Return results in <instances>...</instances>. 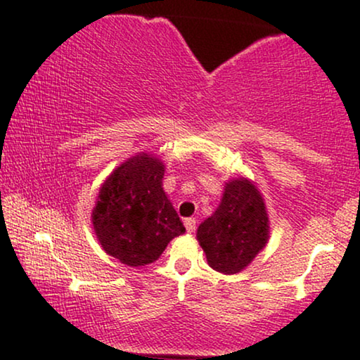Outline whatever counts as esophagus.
Here are the masks:
<instances>
[{
	"mask_svg": "<svg viewBox=\"0 0 360 360\" xmlns=\"http://www.w3.org/2000/svg\"><path fill=\"white\" fill-rule=\"evenodd\" d=\"M184 225H186V230H188L189 233H193L195 230V219L194 217H189L184 220Z\"/></svg>",
	"mask_w": 360,
	"mask_h": 360,
	"instance_id": "obj_1",
	"label": "esophagus"
}]
</instances>
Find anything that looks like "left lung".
Wrapping results in <instances>:
<instances>
[{
	"label": "left lung",
	"mask_w": 360,
	"mask_h": 360,
	"mask_svg": "<svg viewBox=\"0 0 360 360\" xmlns=\"http://www.w3.org/2000/svg\"><path fill=\"white\" fill-rule=\"evenodd\" d=\"M195 237L215 271L245 270L270 238L265 200L255 183L247 177L225 183L219 207L199 225Z\"/></svg>",
	"instance_id": "left-lung-1"
}]
</instances>
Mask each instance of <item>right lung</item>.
Segmentation results:
<instances>
[{"instance_id":"add662e5","label":"right lung","mask_w":360,"mask_h":360,"mask_svg":"<svg viewBox=\"0 0 360 360\" xmlns=\"http://www.w3.org/2000/svg\"><path fill=\"white\" fill-rule=\"evenodd\" d=\"M165 165L138 153L115 167L100 186L92 210L94 232L110 257L128 266L156 262L174 237L186 232L162 189Z\"/></svg>"}]
</instances>
